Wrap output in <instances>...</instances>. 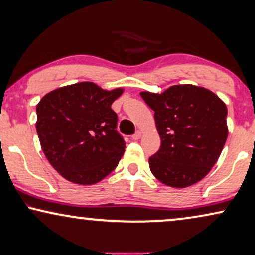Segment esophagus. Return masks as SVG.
Segmentation results:
<instances>
[{
	"instance_id": "esophagus-1",
	"label": "esophagus",
	"mask_w": 255,
	"mask_h": 255,
	"mask_svg": "<svg viewBox=\"0 0 255 255\" xmlns=\"http://www.w3.org/2000/svg\"><path fill=\"white\" fill-rule=\"evenodd\" d=\"M140 138H141V132L140 131H137L133 135H132V139H133V140H139Z\"/></svg>"
}]
</instances>
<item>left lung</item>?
<instances>
[{"label":"left lung","instance_id":"8db88e82","mask_svg":"<svg viewBox=\"0 0 255 255\" xmlns=\"http://www.w3.org/2000/svg\"><path fill=\"white\" fill-rule=\"evenodd\" d=\"M140 95L154 111L161 139L160 149L148 159L152 174L173 188L197 183L217 162L228 138L225 103L211 90L194 85Z\"/></svg>","mask_w":255,"mask_h":255}]
</instances>
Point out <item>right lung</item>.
<instances>
[{"label": "right lung", "mask_w": 255, "mask_h": 255, "mask_svg": "<svg viewBox=\"0 0 255 255\" xmlns=\"http://www.w3.org/2000/svg\"><path fill=\"white\" fill-rule=\"evenodd\" d=\"M123 88L79 82L47 93L37 104L36 128L45 156L66 180L100 182L116 168L125 142L111 104Z\"/></svg>", "instance_id": "right-lung-1"}]
</instances>
